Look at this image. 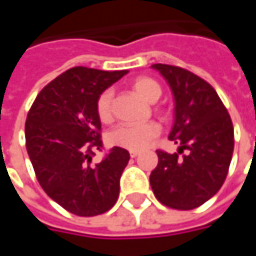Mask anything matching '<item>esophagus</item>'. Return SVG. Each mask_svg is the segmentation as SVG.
<instances>
[{"mask_svg":"<svg viewBox=\"0 0 256 256\" xmlns=\"http://www.w3.org/2000/svg\"><path fill=\"white\" fill-rule=\"evenodd\" d=\"M130 155H131V158H136L140 155V151H130Z\"/></svg>","mask_w":256,"mask_h":256,"instance_id":"obj_1","label":"esophagus"}]
</instances>
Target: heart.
Here are the masks:
<instances>
[{
    "label": "heart",
    "mask_w": 256,
    "mask_h": 256,
    "mask_svg": "<svg viewBox=\"0 0 256 256\" xmlns=\"http://www.w3.org/2000/svg\"><path fill=\"white\" fill-rule=\"evenodd\" d=\"M132 90L146 102H156L162 94V88L155 80L150 76H140L134 80ZM96 114L102 122H110L112 120V91L105 90L96 101ZM160 125L156 122L144 124H121L108 135V141L111 145L141 151L148 146L154 138L160 135Z\"/></svg>",
    "instance_id": "b5f03b06"
}]
</instances>
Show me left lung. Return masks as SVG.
Instances as JSON below:
<instances>
[{
  "instance_id": "left-lung-1",
  "label": "left lung",
  "mask_w": 256,
  "mask_h": 256,
  "mask_svg": "<svg viewBox=\"0 0 256 256\" xmlns=\"http://www.w3.org/2000/svg\"><path fill=\"white\" fill-rule=\"evenodd\" d=\"M174 95L170 140L178 154L156 151L158 165L150 175L156 200L188 211L211 200L226 178L234 152V126L216 91L206 81L174 65L154 64ZM186 150L182 157L179 154Z\"/></svg>"
}]
</instances>
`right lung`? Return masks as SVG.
Returning a JSON list of instances; mask_svg holds the SVG:
<instances>
[{
    "instance_id": "1",
    "label": "right lung",
    "mask_w": 256,
    "mask_h": 256,
    "mask_svg": "<svg viewBox=\"0 0 256 256\" xmlns=\"http://www.w3.org/2000/svg\"><path fill=\"white\" fill-rule=\"evenodd\" d=\"M128 74L74 66L42 88L26 115L25 142L36 180L46 195L68 212L95 216L111 210L130 152L114 146L101 162L98 96Z\"/></svg>"
}]
</instances>
